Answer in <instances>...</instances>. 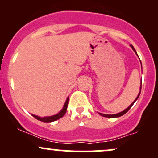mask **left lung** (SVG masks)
Masks as SVG:
<instances>
[{
	"label": "left lung",
	"instance_id": "left-lung-1",
	"mask_svg": "<svg viewBox=\"0 0 158 158\" xmlns=\"http://www.w3.org/2000/svg\"><path fill=\"white\" fill-rule=\"evenodd\" d=\"M131 48L133 49V50L135 52V53L137 54V52H136V50H135V49L134 48V47L132 46V45H131ZM138 56V55H137ZM140 63H141V61H140ZM142 65V64H141ZM140 90H139V93L138 94V95H137V98H136L135 99V100L133 102L131 103V105H130L128 107V108H126V109H125L124 110H123V111H122V112H120V113H118V114H102V113H99V114H100L101 116H102V117H108V118H116V117H121V116H123V115H124L126 113H127V112L128 111V110L130 109V108H131V106H133L134 105V103H135V102H136V100H137V99H138V97H139V94H140V91H141V86H142V81H141V83H140Z\"/></svg>",
	"mask_w": 158,
	"mask_h": 158
}]
</instances>
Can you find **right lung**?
<instances>
[{"instance_id":"add662e5","label":"right lung","mask_w":158,"mask_h":158,"mask_svg":"<svg viewBox=\"0 0 158 158\" xmlns=\"http://www.w3.org/2000/svg\"><path fill=\"white\" fill-rule=\"evenodd\" d=\"M68 100H69V97H68V99H67L66 102H65L64 105V107H63V108L61 110V111L59 112V114H55V115H52V116H50V117H38V116L32 114V117H35V118L37 119L38 120H40L41 121V122H44V123H51V122H53V121L57 120V119L61 118V117L64 115L65 113H66L67 108H68Z\"/></svg>"}]
</instances>
